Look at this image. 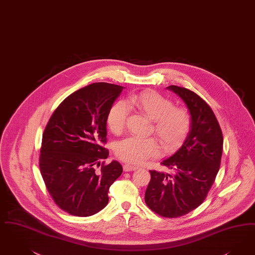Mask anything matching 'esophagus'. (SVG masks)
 I'll return each instance as SVG.
<instances>
[{
    "mask_svg": "<svg viewBox=\"0 0 255 255\" xmlns=\"http://www.w3.org/2000/svg\"><path fill=\"white\" fill-rule=\"evenodd\" d=\"M136 169H137V167L131 166V165H129V164L123 165V171H124V172H132V171H135Z\"/></svg>",
    "mask_w": 255,
    "mask_h": 255,
    "instance_id": "esophagus-1",
    "label": "esophagus"
}]
</instances>
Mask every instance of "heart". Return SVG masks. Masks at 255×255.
<instances>
[{
    "label": "heart",
    "mask_w": 255,
    "mask_h": 255,
    "mask_svg": "<svg viewBox=\"0 0 255 255\" xmlns=\"http://www.w3.org/2000/svg\"><path fill=\"white\" fill-rule=\"evenodd\" d=\"M132 107L153 122V131L165 152L174 150L186 137L191 126L189 112L182 107H174L172 101L156 92L147 90L130 95L125 104L118 102L109 110L106 123L109 130L119 134L125 128L128 111ZM117 156L127 163L142 164L158 154L156 143L152 138L128 137L118 143Z\"/></svg>",
    "instance_id": "heart-1"
}]
</instances>
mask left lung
Returning <instances> with one entry per match:
<instances>
[{
    "instance_id": "8db88e82",
    "label": "left lung",
    "mask_w": 255,
    "mask_h": 255,
    "mask_svg": "<svg viewBox=\"0 0 255 255\" xmlns=\"http://www.w3.org/2000/svg\"><path fill=\"white\" fill-rule=\"evenodd\" d=\"M167 89L185 102L191 126L181 147L161 162L173 174L150 171L145 202L155 214L174 218L192 212L206 198L219 171L223 135L212 108L198 95L175 85Z\"/></svg>"
}]
</instances>
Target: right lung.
<instances>
[{"mask_svg":"<svg viewBox=\"0 0 255 255\" xmlns=\"http://www.w3.org/2000/svg\"><path fill=\"white\" fill-rule=\"evenodd\" d=\"M124 87L92 83L68 96L53 113L42 134L40 170L55 203L76 216H90L108 204V192L123 173L109 151L106 119Z\"/></svg>","mask_w":255,"mask_h":255,"instance_id":"add662e5","label":"right lung"}]
</instances>
